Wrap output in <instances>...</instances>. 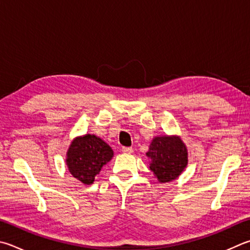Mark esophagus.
Returning <instances> with one entry per match:
<instances>
[{
  "label": "esophagus",
  "mask_w": 250,
  "mask_h": 250,
  "mask_svg": "<svg viewBox=\"0 0 250 250\" xmlns=\"http://www.w3.org/2000/svg\"><path fill=\"white\" fill-rule=\"evenodd\" d=\"M121 151L124 152L125 154H131L133 152V148L132 147H126V146H122Z\"/></svg>",
  "instance_id": "esophagus-1"
}]
</instances>
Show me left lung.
I'll list each match as a JSON object with an SVG mask.
<instances>
[{
  "label": "left lung",
  "mask_w": 250,
  "mask_h": 250,
  "mask_svg": "<svg viewBox=\"0 0 250 250\" xmlns=\"http://www.w3.org/2000/svg\"><path fill=\"white\" fill-rule=\"evenodd\" d=\"M149 168L160 183L176 179L188 164L186 145L177 137H157L152 141L146 153Z\"/></svg>",
  "instance_id": "left-lung-1"
}]
</instances>
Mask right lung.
<instances>
[{"label":"right lung","instance_id":"add662e5","mask_svg":"<svg viewBox=\"0 0 250 250\" xmlns=\"http://www.w3.org/2000/svg\"><path fill=\"white\" fill-rule=\"evenodd\" d=\"M113 156V151L96 135L86 134L76 138L66 154V165L73 177L85 185L93 184L103 165Z\"/></svg>","mask_w":250,"mask_h":250}]
</instances>
